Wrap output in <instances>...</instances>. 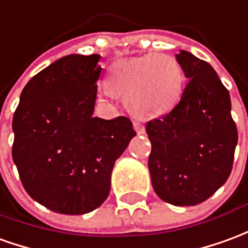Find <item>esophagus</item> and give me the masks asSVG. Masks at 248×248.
Returning a JSON list of instances; mask_svg holds the SVG:
<instances>
[{"label": "esophagus", "mask_w": 248, "mask_h": 248, "mask_svg": "<svg viewBox=\"0 0 248 248\" xmlns=\"http://www.w3.org/2000/svg\"><path fill=\"white\" fill-rule=\"evenodd\" d=\"M134 130L138 134H145V126L141 122H134Z\"/></svg>", "instance_id": "esophagus-1"}]
</instances>
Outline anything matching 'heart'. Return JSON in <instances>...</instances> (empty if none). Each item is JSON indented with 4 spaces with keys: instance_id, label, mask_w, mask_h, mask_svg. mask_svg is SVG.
Wrapping results in <instances>:
<instances>
[{
    "instance_id": "heart-1",
    "label": "heart",
    "mask_w": 248,
    "mask_h": 248,
    "mask_svg": "<svg viewBox=\"0 0 248 248\" xmlns=\"http://www.w3.org/2000/svg\"><path fill=\"white\" fill-rule=\"evenodd\" d=\"M105 84L130 111L142 117H162L181 99L184 72L170 55L146 53L112 64Z\"/></svg>"
}]
</instances>
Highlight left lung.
<instances>
[{
  "label": "left lung",
  "mask_w": 248,
  "mask_h": 248,
  "mask_svg": "<svg viewBox=\"0 0 248 248\" xmlns=\"http://www.w3.org/2000/svg\"><path fill=\"white\" fill-rule=\"evenodd\" d=\"M176 60L188 84L177 106L148 122L146 133L154 192L161 200L184 207L205 202L226 183L238 130L230 94L214 68L183 49Z\"/></svg>",
  "instance_id": "left-lung-1"
}]
</instances>
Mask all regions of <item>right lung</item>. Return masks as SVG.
I'll return each mask as SVG.
<instances>
[{"label": "right lung", "mask_w": 248, "mask_h": 248, "mask_svg": "<svg viewBox=\"0 0 248 248\" xmlns=\"http://www.w3.org/2000/svg\"><path fill=\"white\" fill-rule=\"evenodd\" d=\"M99 55H68L24 87L12 157L24 188L53 212L84 215L110 193L115 161L136 136L126 117L94 115Z\"/></svg>", "instance_id": "add662e5"}]
</instances>
